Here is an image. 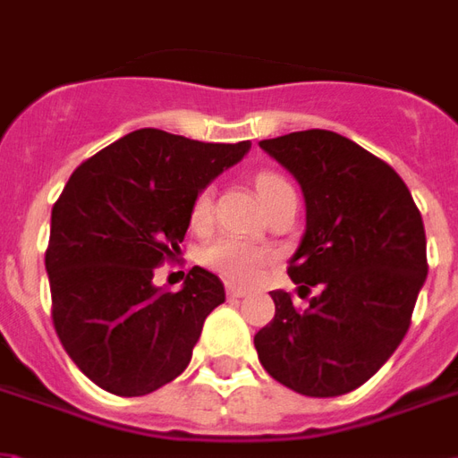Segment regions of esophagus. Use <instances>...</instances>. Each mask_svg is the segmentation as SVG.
Wrapping results in <instances>:
<instances>
[{"label":"esophagus","mask_w":458,"mask_h":458,"mask_svg":"<svg viewBox=\"0 0 458 458\" xmlns=\"http://www.w3.org/2000/svg\"><path fill=\"white\" fill-rule=\"evenodd\" d=\"M226 295H229L232 300L243 298V295H246V288H242V285H233V283H226Z\"/></svg>","instance_id":"1"}]
</instances>
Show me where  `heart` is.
<instances>
[{"label":"heart","instance_id":"obj_1","mask_svg":"<svg viewBox=\"0 0 458 458\" xmlns=\"http://www.w3.org/2000/svg\"><path fill=\"white\" fill-rule=\"evenodd\" d=\"M256 188H259V195H261L263 202H270L280 190L290 188V185L285 182V178H280L276 173H261L256 178ZM209 216H212V195H209V190H202L192 199L190 222L195 226H202L209 222ZM266 261H268V253L263 249L249 242H242V239H233V236H222V239L205 246V251H202V263L207 268H212L222 278L233 280V283H251V280H256Z\"/></svg>","mask_w":458,"mask_h":458}]
</instances>
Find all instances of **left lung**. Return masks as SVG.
<instances>
[{
    "instance_id": "obj_1",
    "label": "left lung",
    "mask_w": 458,
    "mask_h": 458,
    "mask_svg": "<svg viewBox=\"0 0 458 458\" xmlns=\"http://www.w3.org/2000/svg\"><path fill=\"white\" fill-rule=\"evenodd\" d=\"M261 148L302 188L307 225L288 276L319 293L298 310L273 290L276 317L253 336L256 352L300 395L352 393L407 335L427 278L422 216L398 173L342 133L307 129Z\"/></svg>"
}]
</instances>
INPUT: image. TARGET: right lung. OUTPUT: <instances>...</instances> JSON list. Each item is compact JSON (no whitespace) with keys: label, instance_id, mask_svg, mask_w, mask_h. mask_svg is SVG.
<instances>
[{"label":"right lung","instance_id":"right-lung-1","mask_svg":"<svg viewBox=\"0 0 458 458\" xmlns=\"http://www.w3.org/2000/svg\"><path fill=\"white\" fill-rule=\"evenodd\" d=\"M249 148L139 129L70 175L46 249L53 327L75 366L106 393L148 395L188 369L225 285L195 266L182 290L168 293L153 285V270L180 253L197 192Z\"/></svg>","mask_w":458,"mask_h":458}]
</instances>
